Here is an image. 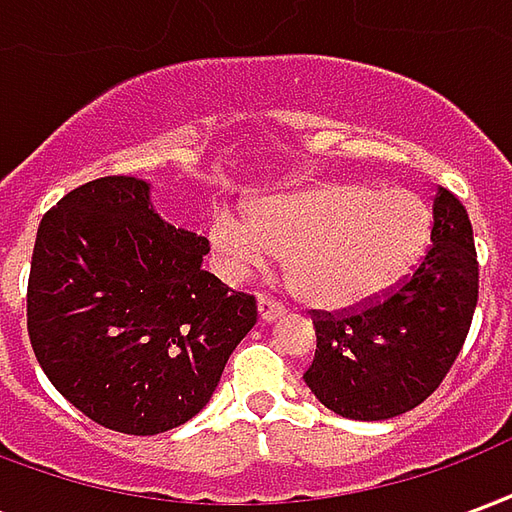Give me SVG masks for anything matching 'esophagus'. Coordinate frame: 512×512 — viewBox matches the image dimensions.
Returning <instances> with one entry per match:
<instances>
[{
	"mask_svg": "<svg viewBox=\"0 0 512 512\" xmlns=\"http://www.w3.org/2000/svg\"><path fill=\"white\" fill-rule=\"evenodd\" d=\"M257 315H260V323H274L285 315V310H282L274 299L260 296V299H257Z\"/></svg>",
	"mask_w": 512,
	"mask_h": 512,
	"instance_id": "obj_1",
	"label": "esophagus"
}]
</instances>
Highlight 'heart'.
I'll use <instances>...</instances> for the list:
<instances>
[{
	"label": "heart",
	"instance_id": "obj_1",
	"mask_svg": "<svg viewBox=\"0 0 512 512\" xmlns=\"http://www.w3.org/2000/svg\"><path fill=\"white\" fill-rule=\"evenodd\" d=\"M205 235L227 277H246L274 257L301 301L351 310L378 299L417 263L430 211L411 191L337 180L257 202L246 222L216 211Z\"/></svg>",
	"mask_w": 512,
	"mask_h": 512
}]
</instances>
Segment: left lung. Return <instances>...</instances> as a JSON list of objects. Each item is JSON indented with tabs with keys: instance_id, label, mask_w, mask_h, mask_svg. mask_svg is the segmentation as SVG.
<instances>
[{
	"instance_id": "1",
	"label": "left lung",
	"mask_w": 512,
	"mask_h": 512,
	"mask_svg": "<svg viewBox=\"0 0 512 512\" xmlns=\"http://www.w3.org/2000/svg\"><path fill=\"white\" fill-rule=\"evenodd\" d=\"M474 307L472 222L461 200L439 186L430 249L414 277L354 315L318 312V348L304 381L340 417H400L447 376L469 334Z\"/></svg>"
}]
</instances>
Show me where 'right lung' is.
<instances>
[{"label":"right lung","mask_w":512,"mask_h":512,"mask_svg":"<svg viewBox=\"0 0 512 512\" xmlns=\"http://www.w3.org/2000/svg\"><path fill=\"white\" fill-rule=\"evenodd\" d=\"M208 241L164 222L150 183L98 178L38 227L27 329L65 400L117 433L156 436L211 400L257 321L252 296L202 271Z\"/></svg>","instance_id":"add662e5"}]
</instances>
